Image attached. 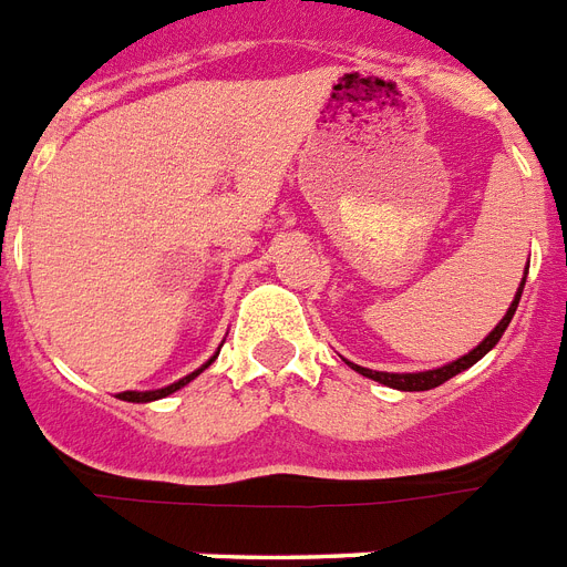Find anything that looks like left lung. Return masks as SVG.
<instances>
[{"instance_id":"8db88e82","label":"left lung","mask_w":567,"mask_h":567,"mask_svg":"<svg viewBox=\"0 0 567 567\" xmlns=\"http://www.w3.org/2000/svg\"><path fill=\"white\" fill-rule=\"evenodd\" d=\"M529 266V262H527ZM524 280H527V271H524V278H520L518 284V292H515L513 298V305H509V310H506V316L495 324V330L488 333L483 342H480L477 348H471L468 354L463 357H456L454 362H445V365H439V369H427V371H374V369H362V365H357V362L346 360L348 365L354 371H360L362 378H369V380H378V383H383V386L389 389H401V392H427V389H436L442 386L445 380L456 378L460 371L471 369L474 362L483 360V357L492 351V348L501 342V337H504V330L509 328V321H513L515 310H518V301H520V292H524Z\"/></svg>"}]
</instances>
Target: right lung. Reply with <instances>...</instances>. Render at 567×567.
<instances>
[{"mask_svg":"<svg viewBox=\"0 0 567 567\" xmlns=\"http://www.w3.org/2000/svg\"><path fill=\"white\" fill-rule=\"evenodd\" d=\"M216 357H219V351H216V354H213L210 360L205 362V365H198L196 371H189L187 378L175 380V383H169V386H163V389H148V392H134V389H131V392H120V398H122V401H128V404H148V401H161V398L172 395V392H178L181 386H187L189 380H196L198 374H202V371H205L213 360H216Z\"/></svg>","mask_w":567,"mask_h":567,"instance_id":"1","label":"right lung"}]
</instances>
